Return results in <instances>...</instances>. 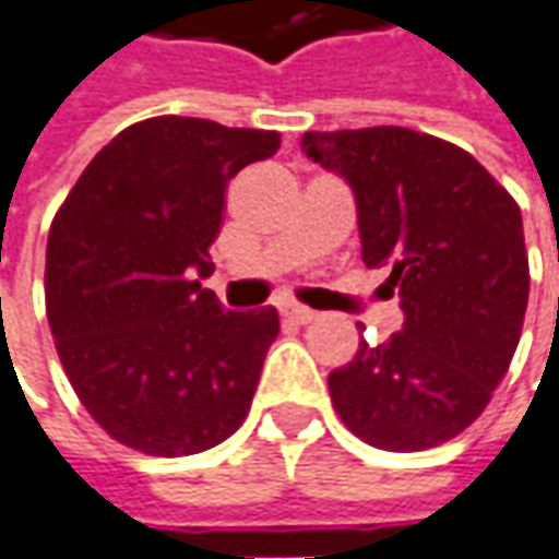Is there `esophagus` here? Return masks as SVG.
Returning <instances> with one entry per match:
<instances>
[{
  "label": "esophagus",
  "instance_id": "34e87169",
  "mask_svg": "<svg viewBox=\"0 0 559 559\" xmlns=\"http://www.w3.org/2000/svg\"><path fill=\"white\" fill-rule=\"evenodd\" d=\"M281 318L294 321V324H311L318 318V311L306 309V306H281Z\"/></svg>",
  "mask_w": 559,
  "mask_h": 559
}]
</instances>
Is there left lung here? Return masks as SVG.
Returning a JSON list of instances; mask_svg holds the SVG:
<instances>
[{"mask_svg": "<svg viewBox=\"0 0 559 559\" xmlns=\"http://www.w3.org/2000/svg\"><path fill=\"white\" fill-rule=\"evenodd\" d=\"M311 162L358 201L360 257L389 265L404 330L360 343L328 379L352 435L389 453L453 440L489 404L514 358L530 299L518 201L474 155L397 124L306 131Z\"/></svg>", "mask_w": 559, "mask_h": 559, "instance_id": "1", "label": "left lung"}]
</instances>
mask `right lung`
Here are the masks:
<instances>
[{
  "instance_id": "1",
  "label": "right lung",
  "mask_w": 559,
  "mask_h": 559,
  "mask_svg": "<svg viewBox=\"0 0 559 559\" xmlns=\"http://www.w3.org/2000/svg\"><path fill=\"white\" fill-rule=\"evenodd\" d=\"M278 131L155 116L94 155L55 214L45 311L82 407L146 455L211 450L248 419L278 311H226L214 272L226 186Z\"/></svg>"
}]
</instances>
